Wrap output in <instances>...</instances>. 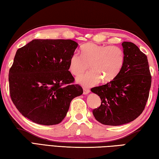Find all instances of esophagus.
Wrapping results in <instances>:
<instances>
[{"label": "esophagus", "instance_id": "34e87169", "mask_svg": "<svg viewBox=\"0 0 159 159\" xmlns=\"http://www.w3.org/2000/svg\"><path fill=\"white\" fill-rule=\"evenodd\" d=\"M90 92H91V91H90L89 89H86V88H84L83 89V93H84V95H87V94L89 93Z\"/></svg>", "mask_w": 159, "mask_h": 159}]
</instances>
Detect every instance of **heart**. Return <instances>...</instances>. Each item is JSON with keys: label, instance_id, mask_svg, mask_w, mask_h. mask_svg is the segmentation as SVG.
Returning a JSON list of instances; mask_svg holds the SVG:
<instances>
[{"label": "heart", "instance_id": "heart-1", "mask_svg": "<svg viewBox=\"0 0 159 159\" xmlns=\"http://www.w3.org/2000/svg\"><path fill=\"white\" fill-rule=\"evenodd\" d=\"M81 55L75 53L69 61V70L79 76L89 68L91 70L77 78V82L86 87L93 86L102 80L109 82L120 72L125 62V53L120 48L88 43L81 47Z\"/></svg>", "mask_w": 159, "mask_h": 159}]
</instances>
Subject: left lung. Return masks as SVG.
<instances>
[{
    "instance_id": "obj_1",
    "label": "left lung",
    "mask_w": 159,
    "mask_h": 159,
    "mask_svg": "<svg viewBox=\"0 0 159 159\" xmlns=\"http://www.w3.org/2000/svg\"><path fill=\"white\" fill-rule=\"evenodd\" d=\"M125 62L114 80L91 91L101 99V105L93 111L100 123L118 126L133 121L141 114L149 98L152 77L148 57L136 45L122 43Z\"/></svg>"
}]
</instances>
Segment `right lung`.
<instances>
[{
  "label": "right lung",
  "mask_w": 159,
  "mask_h": 159,
  "mask_svg": "<svg viewBox=\"0 0 159 159\" xmlns=\"http://www.w3.org/2000/svg\"><path fill=\"white\" fill-rule=\"evenodd\" d=\"M77 46L70 39H34L17 50L9 75L10 93L24 117L43 125L64 119L72 100L83 93L68 71Z\"/></svg>",
  "instance_id": "1"
}]
</instances>
